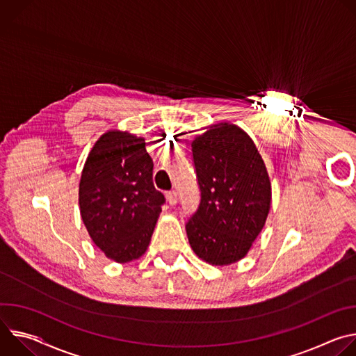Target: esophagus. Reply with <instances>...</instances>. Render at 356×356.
Wrapping results in <instances>:
<instances>
[{
	"label": "esophagus",
	"mask_w": 356,
	"mask_h": 356,
	"mask_svg": "<svg viewBox=\"0 0 356 356\" xmlns=\"http://www.w3.org/2000/svg\"><path fill=\"white\" fill-rule=\"evenodd\" d=\"M166 198H168V202L170 206H175L177 202V193L175 190H170L166 193Z\"/></svg>",
	"instance_id": "obj_1"
}]
</instances>
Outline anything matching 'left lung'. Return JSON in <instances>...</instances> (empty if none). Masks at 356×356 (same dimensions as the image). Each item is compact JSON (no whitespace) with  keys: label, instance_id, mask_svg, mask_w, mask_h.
Returning <instances> with one entry per match:
<instances>
[{"label":"left lung","instance_id":"1","mask_svg":"<svg viewBox=\"0 0 356 356\" xmlns=\"http://www.w3.org/2000/svg\"><path fill=\"white\" fill-rule=\"evenodd\" d=\"M200 204L186 232L195 255L210 265L241 261L262 231L272 201L265 162L239 127L213 125L191 142Z\"/></svg>","mask_w":356,"mask_h":356}]
</instances>
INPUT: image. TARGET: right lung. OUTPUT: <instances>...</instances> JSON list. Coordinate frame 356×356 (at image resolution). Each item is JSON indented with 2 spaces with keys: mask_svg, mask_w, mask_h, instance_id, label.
<instances>
[{
  "mask_svg": "<svg viewBox=\"0 0 356 356\" xmlns=\"http://www.w3.org/2000/svg\"><path fill=\"white\" fill-rule=\"evenodd\" d=\"M152 175L145 139L129 132L108 131L90 150L79 186L80 214L108 259L127 264L146 252L165 202Z\"/></svg>",
  "mask_w": 356,
  "mask_h": 356,
  "instance_id": "add662e5",
  "label": "right lung"
}]
</instances>
